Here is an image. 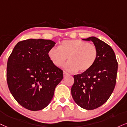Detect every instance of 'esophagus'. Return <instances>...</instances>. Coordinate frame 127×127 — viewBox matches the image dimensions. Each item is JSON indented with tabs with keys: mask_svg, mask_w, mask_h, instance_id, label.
I'll use <instances>...</instances> for the list:
<instances>
[{
	"mask_svg": "<svg viewBox=\"0 0 127 127\" xmlns=\"http://www.w3.org/2000/svg\"><path fill=\"white\" fill-rule=\"evenodd\" d=\"M68 75H69V74L68 73L66 72L65 71H64V77H66V76Z\"/></svg>",
	"mask_w": 127,
	"mask_h": 127,
	"instance_id": "obj_1",
	"label": "esophagus"
}]
</instances>
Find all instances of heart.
Segmentation results:
<instances>
[{
	"label": "heart",
	"mask_w": 127,
	"mask_h": 127,
	"mask_svg": "<svg viewBox=\"0 0 127 127\" xmlns=\"http://www.w3.org/2000/svg\"><path fill=\"white\" fill-rule=\"evenodd\" d=\"M98 55L95 45L79 39L64 40L58 48L53 47L48 52L50 60L57 67L62 66L68 58L64 69L71 72L87 71L94 65Z\"/></svg>",
	"instance_id": "obj_1"
}]
</instances>
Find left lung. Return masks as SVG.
Wrapping results in <instances>:
<instances>
[{"label": "left lung", "instance_id": "8db88e82", "mask_svg": "<svg viewBox=\"0 0 127 127\" xmlns=\"http://www.w3.org/2000/svg\"><path fill=\"white\" fill-rule=\"evenodd\" d=\"M83 40L93 42L98 49V58L90 69L73 76L71 94L79 107L91 110L102 105L111 95L116 84L118 62L111 47L102 40L95 37Z\"/></svg>", "mask_w": 127, "mask_h": 127}]
</instances>
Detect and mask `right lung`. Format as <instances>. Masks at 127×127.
Returning a JSON list of instances; mask_svg holds the SVG:
<instances>
[{
    "label": "right lung",
    "mask_w": 127,
    "mask_h": 127,
    "mask_svg": "<svg viewBox=\"0 0 127 127\" xmlns=\"http://www.w3.org/2000/svg\"><path fill=\"white\" fill-rule=\"evenodd\" d=\"M55 44L51 40H24L17 43L9 56L7 85L16 101L25 108H45L63 79V71L54 65L48 56Z\"/></svg>",
    "instance_id": "right-lung-1"
}]
</instances>
